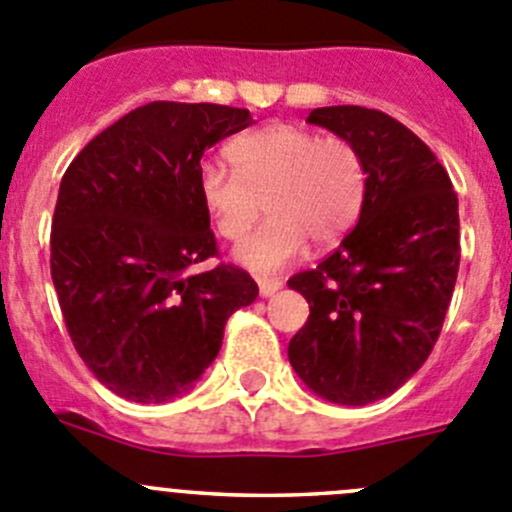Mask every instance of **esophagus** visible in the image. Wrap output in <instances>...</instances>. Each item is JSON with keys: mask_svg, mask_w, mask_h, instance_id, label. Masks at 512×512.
I'll use <instances>...</instances> for the list:
<instances>
[{"mask_svg": "<svg viewBox=\"0 0 512 512\" xmlns=\"http://www.w3.org/2000/svg\"><path fill=\"white\" fill-rule=\"evenodd\" d=\"M257 285H260L262 298H270V295H275L280 288H283V280L280 278H257Z\"/></svg>", "mask_w": 512, "mask_h": 512, "instance_id": "obj_1", "label": "esophagus"}]
</instances>
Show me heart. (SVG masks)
<instances>
[{
  "label": "heart",
  "instance_id": "obj_1",
  "mask_svg": "<svg viewBox=\"0 0 512 512\" xmlns=\"http://www.w3.org/2000/svg\"><path fill=\"white\" fill-rule=\"evenodd\" d=\"M234 171L217 161L199 166V199L219 237L242 240L234 257L255 272L290 265L308 240L331 247L351 232L369 191V169L356 143L313 128L270 123L227 148Z\"/></svg>",
  "mask_w": 512,
  "mask_h": 512
}]
</instances>
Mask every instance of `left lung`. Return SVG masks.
Returning a JSON list of instances; mask_svg holds the SVG:
<instances>
[{"label": "left lung", "instance_id": "1", "mask_svg": "<svg viewBox=\"0 0 512 512\" xmlns=\"http://www.w3.org/2000/svg\"><path fill=\"white\" fill-rule=\"evenodd\" d=\"M308 123L356 143L369 191L341 245L288 280L310 305L288 358L310 391L364 407L407 384L437 343L460 270L457 194L427 143L386 113L331 105Z\"/></svg>", "mask_w": 512, "mask_h": 512}]
</instances>
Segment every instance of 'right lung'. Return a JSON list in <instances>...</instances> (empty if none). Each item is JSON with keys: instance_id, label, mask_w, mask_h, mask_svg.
<instances>
[{"instance_id": "obj_1", "label": "right lung", "mask_w": 512, "mask_h": 512, "mask_svg": "<svg viewBox=\"0 0 512 512\" xmlns=\"http://www.w3.org/2000/svg\"><path fill=\"white\" fill-rule=\"evenodd\" d=\"M252 123L247 108L154 100L93 138L60 181L50 270L75 351L95 379L138 404L194 389L224 323L257 298L217 257L199 199L207 148Z\"/></svg>"}]
</instances>
